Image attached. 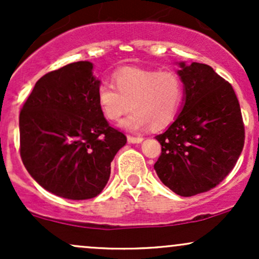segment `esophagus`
<instances>
[{
  "instance_id": "obj_1",
  "label": "esophagus",
  "mask_w": 259,
  "mask_h": 259,
  "mask_svg": "<svg viewBox=\"0 0 259 259\" xmlns=\"http://www.w3.org/2000/svg\"><path fill=\"white\" fill-rule=\"evenodd\" d=\"M142 138H140V136H130L127 135V141L130 142V144H140V142L142 141Z\"/></svg>"
}]
</instances>
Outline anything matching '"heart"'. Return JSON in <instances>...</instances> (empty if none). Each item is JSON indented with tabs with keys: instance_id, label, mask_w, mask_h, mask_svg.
<instances>
[{
	"instance_id": "obj_1",
	"label": "heart",
	"mask_w": 259,
	"mask_h": 259,
	"mask_svg": "<svg viewBox=\"0 0 259 259\" xmlns=\"http://www.w3.org/2000/svg\"><path fill=\"white\" fill-rule=\"evenodd\" d=\"M113 84L100 85L99 103L108 120L117 121L130 109L123 125L139 132L151 124L154 129L174 119L184 96V82L175 72L125 68L113 76Z\"/></svg>"
}]
</instances>
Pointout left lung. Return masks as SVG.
<instances>
[{"mask_svg":"<svg viewBox=\"0 0 259 259\" xmlns=\"http://www.w3.org/2000/svg\"><path fill=\"white\" fill-rule=\"evenodd\" d=\"M180 67L185 105L167 132L156 136L162 152L154 170L171 191L189 197L209 191L233 170L245 125L230 82L207 64Z\"/></svg>","mask_w":259,"mask_h":259,"instance_id":"left-lung-1","label":"left lung"}]
</instances>
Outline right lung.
Segmentation results:
<instances>
[{"mask_svg": "<svg viewBox=\"0 0 259 259\" xmlns=\"http://www.w3.org/2000/svg\"><path fill=\"white\" fill-rule=\"evenodd\" d=\"M100 81L90 62H74L40 78L19 114L20 157L47 191L96 197L126 136L109 125L99 103Z\"/></svg>", "mask_w": 259, "mask_h": 259, "instance_id": "right-lung-1", "label": "right lung"}]
</instances>
